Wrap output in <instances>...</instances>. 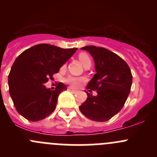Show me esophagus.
I'll list each match as a JSON object with an SVG mask.
<instances>
[{"mask_svg":"<svg viewBox=\"0 0 157 157\" xmlns=\"http://www.w3.org/2000/svg\"><path fill=\"white\" fill-rule=\"evenodd\" d=\"M67 89H68L69 91L72 92V93H73V94H76V93H77V90H74V89L71 88V87H68V88H67Z\"/></svg>","mask_w":157,"mask_h":157,"instance_id":"1","label":"esophagus"}]
</instances>
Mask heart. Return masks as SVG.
<instances>
[{"mask_svg": "<svg viewBox=\"0 0 157 157\" xmlns=\"http://www.w3.org/2000/svg\"><path fill=\"white\" fill-rule=\"evenodd\" d=\"M78 58L80 59V61L81 62V63L83 66H85L87 63H91V60H90V58L87 53L85 52H81L78 55ZM86 78L83 77H75V76L70 75L65 79V82L67 83H68L69 85L71 86L72 87H79L80 86L82 83L85 81Z\"/></svg>", "mask_w": 157, "mask_h": 157, "instance_id": "obj_1", "label": "heart"}]
</instances>
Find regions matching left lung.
Masks as SVG:
<instances>
[{
	"instance_id": "left-lung-1",
	"label": "left lung",
	"mask_w": 157,
	"mask_h": 157,
	"mask_svg": "<svg viewBox=\"0 0 157 157\" xmlns=\"http://www.w3.org/2000/svg\"><path fill=\"white\" fill-rule=\"evenodd\" d=\"M95 63L94 74L87 89L97 90L98 95L87 94V98L79 108L83 115L96 121H106L121 111L131 90L132 75L124 59L105 48L87 45Z\"/></svg>"
}]
</instances>
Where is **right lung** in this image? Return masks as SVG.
Here are the masks:
<instances>
[{"label": "right lung", "mask_w": 157, "mask_h": 157, "mask_svg": "<svg viewBox=\"0 0 157 157\" xmlns=\"http://www.w3.org/2000/svg\"><path fill=\"white\" fill-rule=\"evenodd\" d=\"M77 48L62 49L39 44L16 58L8 75L9 93L17 112L25 118L37 121L49 116L56 107L59 94L67 86L59 83L54 90L44 85L74 55Z\"/></svg>", "instance_id": "add662e5"}]
</instances>
